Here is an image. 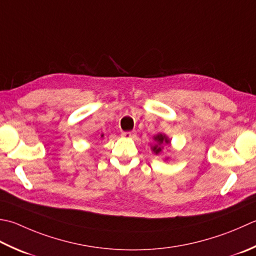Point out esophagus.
<instances>
[{
    "label": "esophagus",
    "mask_w": 256,
    "mask_h": 256,
    "mask_svg": "<svg viewBox=\"0 0 256 256\" xmlns=\"http://www.w3.org/2000/svg\"><path fill=\"white\" fill-rule=\"evenodd\" d=\"M135 131H128V132H123L122 133V136L125 138H132L135 136Z\"/></svg>",
    "instance_id": "obj_1"
}]
</instances>
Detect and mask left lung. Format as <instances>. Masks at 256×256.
I'll return each mask as SVG.
<instances>
[{
    "instance_id": "1",
    "label": "left lung",
    "mask_w": 256,
    "mask_h": 256,
    "mask_svg": "<svg viewBox=\"0 0 256 256\" xmlns=\"http://www.w3.org/2000/svg\"><path fill=\"white\" fill-rule=\"evenodd\" d=\"M154 140L155 141L158 142V145H155V146H153V151L156 153V154H158L160 152L162 151V148H163V146L164 145H168L170 144V141L168 140L164 136V135H162V134H158L154 138Z\"/></svg>"
}]
</instances>
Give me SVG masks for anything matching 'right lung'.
Wrapping results in <instances>:
<instances>
[{
    "instance_id": "right-lung-1",
    "label": "right lung",
    "mask_w": 256,
    "mask_h": 256,
    "mask_svg": "<svg viewBox=\"0 0 256 256\" xmlns=\"http://www.w3.org/2000/svg\"><path fill=\"white\" fill-rule=\"evenodd\" d=\"M102 136H103V135H102Z\"/></svg>"
}]
</instances>
